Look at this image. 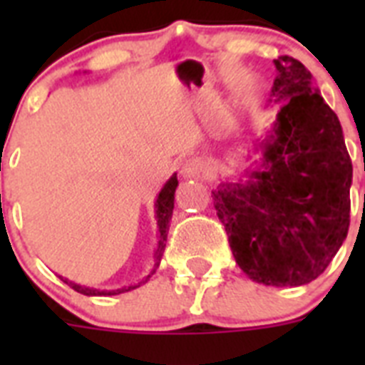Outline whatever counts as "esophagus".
I'll list each match as a JSON object with an SVG mask.
<instances>
[{
	"label": "esophagus",
	"mask_w": 365,
	"mask_h": 365,
	"mask_svg": "<svg viewBox=\"0 0 365 365\" xmlns=\"http://www.w3.org/2000/svg\"><path fill=\"white\" fill-rule=\"evenodd\" d=\"M202 172H205V163H202L201 159H197V157H192V159L185 160L182 168H180V173H182V177H186V179L199 177Z\"/></svg>",
	"instance_id": "obj_1"
}]
</instances>
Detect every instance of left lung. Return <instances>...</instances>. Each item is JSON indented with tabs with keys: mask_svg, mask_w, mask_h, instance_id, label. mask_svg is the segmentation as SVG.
<instances>
[{
	"mask_svg": "<svg viewBox=\"0 0 365 365\" xmlns=\"http://www.w3.org/2000/svg\"><path fill=\"white\" fill-rule=\"evenodd\" d=\"M274 66L270 96L282 106L259 144L261 164L247 182H222L212 197L248 278L299 287L318 278L346 241L353 164L311 71L292 56Z\"/></svg>",
	"mask_w": 365,
	"mask_h": 365,
	"instance_id": "8db88e82",
	"label": "left lung"
}]
</instances>
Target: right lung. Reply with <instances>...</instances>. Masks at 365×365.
Wrapping results in <instances>:
<instances>
[{
    "label": "right lung",
    "mask_w": 365,
    "mask_h": 365,
    "mask_svg": "<svg viewBox=\"0 0 365 365\" xmlns=\"http://www.w3.org/2000/svg\"><path fill=\"white\" fill-rule=\"evenodd\" d=\"M179 185V180H177V173H173L170 179H168L166 185L163 186L160 190L159 197L155 201V219H157V225H159V248H157V252H155V257H157V263H155V269L151 270L150 274L146 276V279H143L140 283H135V285H128V287H122V289H115V291H100V289H93V287H86V285H80V283H74L69 282V279L62 278V282H66L71 289H74L76 292L80 294H86V296H115V294H122V292H128V291H133L137 287H140L143 283H146L148 279L151 278V274H155L157 267L160 263V257H163L164 252V247H166V240H168V230H170V219H172L173 214V195H175V188Z\"/></svg>",
    "instance_id": "1"
}]
</instances>
